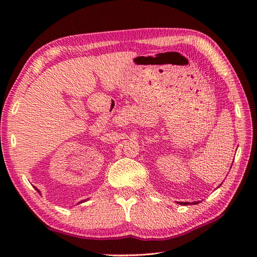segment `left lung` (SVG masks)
I'll use <instances>...</instances> for the list:
<instances>
[{"mask_svg": "<svg viewBox=\"0 0 257 257\" xmlns=\"http://www.w3.org/2000/svg\"><path fill=\"white\" fill-rule=\"evenodd\" d=\"M232 167V166H231ZM221 185V184H220ZM179 203H180V202H179ZM199 203V202H192V204H198ZM180 204H183V205H188V204H190V202H181V203H180Z\"/></svg>", "mask_w": 257, "mask_h": 257, "instance_id": "obj_1", "label": "left lung"}]
</instances>
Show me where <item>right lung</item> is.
Here are the masks:
<instances>
[{
	"instance_id": "1",
	"label": "right lung",
	"mask_w": 257,
	"mask_h": 257,
	"mask_svg": "<svg viewBox=\"0 0 257 257\" xmlns=\"http://www.w3.org/2000/svg\"><path fill=\"white\" fill-rule=\"evenodd\" d=\"M37 191H38V190H37ZM38 192H40V191H38ZM85 201H86V200H83V201H80V202H79V203H83V202H85ZM79 203H78V204H79Z\"/></svg>"
}]
</instances>
